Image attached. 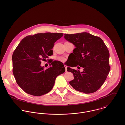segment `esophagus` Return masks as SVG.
Segmentation results:
<instances>
[{"mask_svg": "<svg viewBox=\"0 0 125 125\" xmlns=\"http://www.w3.org/2000/svg\"><path fill=\"white\" fill-rule=\"evenodd\" d=\"M64 67L65 68V72H67V66L65 65H64Z\"/></svg>", "mask_w": 125, "mask_h": 125, "instance_id": "obj_1", "label": "esophagus"}]
</instances>
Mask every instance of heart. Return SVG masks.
Masks as SVG:
<instances>
[{
  "mask_svg": "<svg viewBox=\"0 0 125 125\" xmlns=\"http://www.w3.org/2000/svg\"><path fill=\"white\" fill-rule=\"evenodd\" d=\"M58 59L61 61H62V62H64L65 61V59L63 57H60L58 58Z\"/></svg>",
  "mask_w": 125,
  "mask_h": 125,
  "instance_id": "1",
  "label": "heart"
}]
</instances>
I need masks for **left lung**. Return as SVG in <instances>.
Instances as JSON below:
<instances>
[{
	"label": "left lung",
	"mask_w": 125,
	"mask_h": 125,
	"mask_svg": "<svg viewBox=\"0 0 125 125\" xmlns=\"http://www.w3.org/2000/svg\"><path fill=\"white\" fill-rule=\"evenodd\" d=\"M64 37L75 47L71 55L75 63L67 65V71L72 73L74 77L70 85L76 90L86 94L96 91L104 83L110 70L107 47L100 37L87 32L65 34ZM78 65L83 68V72L71 67Z\"/></svg>",
	"instance_id": "left-lung-1"
}]
</instances>
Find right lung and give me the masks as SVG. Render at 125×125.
Wrapping results in <instances>:
<instances>
[{
    "mask_svg": "<svg viewBox=\"0 0 125 125\" xmlns=\"http://www.w3.org/2000/svg\"><path fill=\"white\" fill-rule=\"evenodd\" d=\"M62 33H45L25 37L12 54L13 73L19 86L26 93L36 96L44 95L53 87L56 77L65 68L63 63L51 61L44 69L41 61L53 54L54 43Z\"/></svg>",
    "mask_w": 125,
    "mask_h": 125,
    "instance_id": "add662e5",
    "label": "right lung"
}]
</instances>
